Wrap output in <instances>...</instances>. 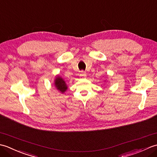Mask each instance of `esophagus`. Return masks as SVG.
I'll return each mask as SVG.
<instances>
[{
    "label": "esophagus",
    "mask_w": 157,
    "mask_h": 157,
    "mask_svg": "<svg viewBox=\"0 0 157 157\" xmlns=\"http://www.w3.org/2000/svg\"><path fill=\"white\" fill-rule=\"evenodd\" d=\"M79 78H85L86 77V74L84 71H82L79 74Z\"/></svg>",
    "instance_id": "1"
}]
</instances>
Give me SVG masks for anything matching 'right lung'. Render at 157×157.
<instances>
[{
	"instance_id": "1",
	"label": "right lung",
	"mask_w": 157,
	"mask_h": 157,
	"mask_svg": "<svg viewBox=\"0 0 157 157\" xmlns=\"http://www.w3.org/2000/svg\"><path fill=\"white\" fill-rule=\"evenodd\" d=\"M54 84L56 89L59 91V92H61V94H63L68 88V86L65 83V81L59 75L56 76Z\"/></svg>"
}]
</instances>
